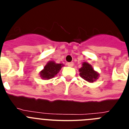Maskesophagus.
Returning a JSON list of instances; mask_svg holds the SVG:
<instances>
[{
    "instance_id": "1",
    "label": "esophagus",
    "mask_w": 129,
    "mask_h": 129,
    "mask_svg": "<svg viewBox=\"0 0 129 129\" xmlns=\"http://www.w3.org/2000/svg\"><path fill=\"white\" fill-rule=\"evenodd\" d=\"M67 65H68V67H73V66H74V62H68Z\"/></svg>"
}]
</instances>
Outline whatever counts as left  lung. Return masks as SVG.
I'll return each instance as SVG.
<instances>
[{
	"instance_id": "left-lung-1",
	"label": "left lung",
	"mask_w": 129,
	"mask_h": 129,
	"mask_svg": "<svg viewBox=\"0 0 129 129\" xmlns=\"http://www.w3.org/2000/svg\"><path fill=\"white\" fill-rule=\"evenodd\" d=\"M79 72L81 77L90 83L95 81L99 77L98 74L94 71L92 66L87 62L83 64V67L79 69Z\"/></svg>"
}]
</instances>
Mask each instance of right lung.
I'll use <instances>...</instances> for the list:
<instances>
[{"instance_id": "1", "label": "right lung", "mask_w": 129, "mask_h": 129, "mask_svg": "<svg viewBox=\"0 0 129 129\" xmlns=\"http://www.w3.org/2000/svg\"><path fill=\"white\" fill-rule=\"evenodd\" d=\"M62 66H63L62 64H56L53 61H50L44 67V70L41 72V76L45 79L52 78L59 72Z\"/></svg>"}]
</instances>
